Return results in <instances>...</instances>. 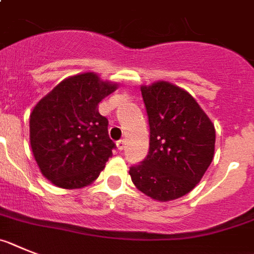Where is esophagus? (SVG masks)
<instances>
[{
    "instance_id": "esophagus-1",
    "label": "esophagus",
    "mask_w": 254,
    "mask_h": 254,
    "mask_svg": "<svg viewBox=\"0 0 254 254\" xmlns=\"http://www.w3.org/2000/svg\"><path fill=\"white\" fill-rule=\"evenodd\" d=\"M125 144H127V142H125L124 139H120L116 142V145H118V149L119 151H123V149L125 148Z\"/></svg>"
}]
</instances>
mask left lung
Masks as SVG:
<instances>
[{
	"label": "left lung",
	"instance_id": "obj_1",
	"mask_svg": "<svg viewBox=\"0 0 254 254\" xmlns=\"http://www.w3.org/2000/svg\"><path fill=\"white\" fill-rule=\"evenodd\" d=\"M148 115L149 152L130 167L131 182L152 199H178L200 182L215 154L216 130L183 88L160 80L142 85Z\"/></svg>",
	"mask_w": 254,
	"mask_h": 254
}]
</instances>
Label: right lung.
<instances>
[{"label":"right lung","instance_id":"add662e5","mask_svg":"<svg viewBox=\"0 0 254 254\" xmlns=\"http://www.w3.org/2000/svg\"><path fill=\"white\" fill-rule=\"evenodd\" d=\"M118 89L96 72L64 79L30 114V147L42 175L59 188L92 184L112 156L109 120L101 101Z\"/></svg>","mask_w":254,"mask_h":254}]
</instances>
